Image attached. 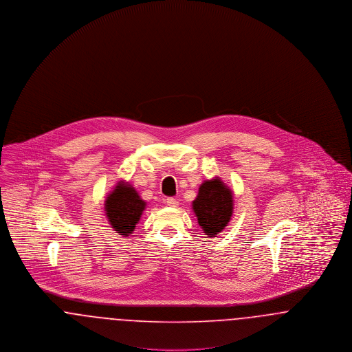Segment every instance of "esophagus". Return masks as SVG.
Here are the masks:
<instances>
[{
  "instance_id": "obj_1",
  "label": "esophagus",
  "mask_w": 352,
  "mask_h": 352,
  "mask_svg": "<svg viewBox=\"0 0 352 352\" xmlns=\"http://www.w3.org/2000/svg\"><path fill=\"white\" fill-rule=\"evenodd\" d=\"M166 204H168V207H177L178 206V201L174 199V198H168L166 199Z\"/></svg>"
}]
</instances>
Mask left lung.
Here are the masks:
<instances>
[{
	"instance_id": "8db88e82",
	"label": "left lung",
	"mask_w": 352,
	"mask_h": 352,
	"mask_svg": "<svg viewBox=\"0 0 352 352\" xmlns=\"http://www.w3.org/2000/svg\"><path fill=\"white\" fill-rule=\"evenodd\" d=\"M191 204L201 231L208 237H217L232 219L234 192L220 177H214L199 186Z\"/></svg>"
}]
</instances>
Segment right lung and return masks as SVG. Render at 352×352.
Wrapping results in <instances>:
<instances>
[{"label":"right lung","instance_id":"add662e5","mask_svg":"<svg viewBox=\"0 0 352 352\" xmlns=\"http://www.w3.org/2000/svg\"><path fill=\"white\" fill-rule=\"evenodd\" d=\"M146 208L137 190L126 181H118L104 201V211L108 223L122 237H128L135 230L142 212Z\"/></svg>","mask_w":352,"mask_h":352}]
</instances>
